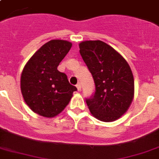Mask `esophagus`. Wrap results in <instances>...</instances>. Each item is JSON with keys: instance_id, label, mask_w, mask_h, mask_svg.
<instances>
[{"instance_id": "esophagus-1", "label": "esophagus", "mask_w": 159, "mask_h": 159, "mask_svg": "<svg viewBox=\"0 0 159 159\" xmlns=\"http://www.w3.org/2000/svg\"><path fill=\"white\" fill-rule=\"evenodd\" d=\"M76 87H77V90L78 91H81V83L80 82H78L77 85H76Z\"/></svg>"}]
</instances>
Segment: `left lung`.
<instances>
[{
  "label": "left lung",
  "instance_id": "1",
  "mask_svg": "<svg viewBox=\"0 0 159 159\" xmlns=\"http://www.w3.org/2000/svg\"><path fill=\"white\" fill-rule=\"evenodd\" d=\"M80 54L95 83V93L86 99L93 117L102 122L118 119L129 108L134 96V79L127 61L102 41L79 44Z\"/></svg>",
  "mask_w": 159,
  "mask_h": 159
}]
</instances>
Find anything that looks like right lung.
<instances>
[{"instance_id":"add662e5","label":"right lung","mask_w":159,"mask_h":159,"mask_svg":"<svg viewBox=\"0 0 159 159\" xmlns=\"http://www.w3.org/2000/svg\"><path fill=\"white\" fill-rule=\"evenodd\" d=\"M71 42L52 40L36 51L20 76V91L30 108L45 117H54L69 103L77 88L57 66L71 47Z\"/></svg>"}]
</instances>
